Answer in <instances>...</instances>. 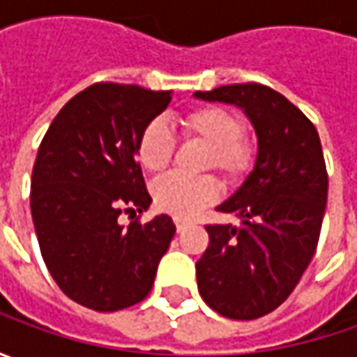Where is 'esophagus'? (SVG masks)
Wrapping results in <instances>:
<instances>
[{"instance_id": "1", "label": "esophagus", "mask_w": 357, "mask_h": 357, "mask_svg": "<svg viewBox=\"0 0 357 357\" xmlns=\"http://www.w3.org/2000/svg\"><path fill=\"white\" fill-rule=\"evenodd\" d=\"M174 227H176V230H178V232H183V230L188 227V222H186V220H183V218H174Z\"/></svg>"}]
</instances>
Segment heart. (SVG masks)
I'll return each instance as SVG.
<instances>
[{"label":"heart","instance_id":"heart-1","mask_svg":"<svg viewBox=\"0 0 357 357\" xmlns=\"http://www.w3.org/2000/svg\"><path fill=\"white\" fill-rule=\"evenodd\" d=\"M188 139H199L211 146L206 167L216 169L230 183H240L256 162V143L242 130V119L220 105H202L181 119ZM176 141L162 119L144 125L137 141V158L144 171L160 172L171 165ZM220 197V185L206 174L188 178L183 174H167L153 185V199L158 211L178 218H190L211 206Z\"/></svg>","mask_w":357,"mask_h":357}]
</instances>
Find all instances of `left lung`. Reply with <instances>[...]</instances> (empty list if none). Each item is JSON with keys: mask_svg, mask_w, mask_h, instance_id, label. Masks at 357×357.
<instances>
[{"mask_svg": "<svg viewBox=\"0 0 357 357\" xmlns=\"http://www.w3.org/2000/svg\"><path fill=\"white\" fill-rule=\"evenodd\" d=\"M195 95L244 109L258 135L254 171L216 208L242 225H206L211 242L197 262L199 292L214 312L256 320L292 294L316 252L328 200L322 144L314 123L266 85L234 83Z\"/></svg>", "mask_w": 357, "mask_h": 357, "instance_id": "obj_1", "label": "left lung"}]
</instances>
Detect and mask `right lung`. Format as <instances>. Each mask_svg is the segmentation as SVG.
Returning <instances> with one entry per match:
<instances>
[{
    "label": "right lung",
    "mask_w": 357,
    "mask_h": 357,
    "mask_svg": "<svg viewBox=\"0 0 357 357\" xmlns=\"http://www.w3.org/2000/svg\"><path fill=\"white\" fill-rule=\"evenodd\" d=\"M171 103V91L95 83L53 119L31 174V216L41 256L63 294L97 312L139 304L176 227L160 214L120 225L151 204L137 141Z\"/></svg>",
    "instance_id": "1"
}]
</instances>
